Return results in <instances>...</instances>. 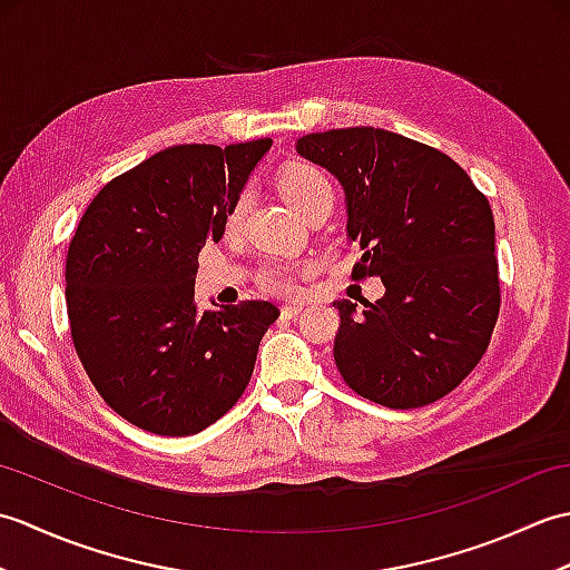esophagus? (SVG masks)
<instances>
[{
    "label": "esophagus",
    "mask_w": 570,
    "mask_h": 570,
    "mask_svg": "<svg viewBox=\"0 0 570 570\" xmlns=\"http://www.w3.org/2000/svg\"><path fill=\"white\" fill-rule=\"evenodd\" d=\"M301 311H304V308H301L298 304H294V306H284V308H282L284 318H298V316H301Z\"/></svg>",
    "instance_id": "esophagus-1"
}]
</instances>
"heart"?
<instances>
[{
  "label": "heart",
  "mask_w": 570,
  "mask_h": 570,
  "mask_svg": "<svg viewBox=\"0 0 570 570\" xmlns=\"http://www.w3.org/2000/svg\"><path fill=\"white\" fill-rule=\"evenodd\" d=\"M278 188H282V196L286 203L304 215L308 208L318 203H333V186L331 178L325 176L318 166L311 164H294L288 166L286 171L278 178ZM247 210V193L235 200L233 210L227 215V225L235 227L239 225L242 215ZM262 284L269 288L272 294H294L296 292V276L294 269L286 264H269L262 272Z\"/></svg>",
  "instance_id": "1"
}]
</instances>
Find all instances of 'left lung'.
<instances>
[{"instance_id":"1","label":"left lung","mask_w":570,"mask_h":570,"mask_svg":"<svg viewBox=\"0 0 570 570\" xmlns=\"http://www.w3.org/2000/svg\"><path fill=\"white\" fill-rule=\"evenodd\" d=\"M296 151L341 180L355 278L380 276L384 296L335 301L333 357L345 384L390 409L439 402L490 345L500 316L494 217L451 156L374 127L306 135Z\"/></svg>"}]
</instances>
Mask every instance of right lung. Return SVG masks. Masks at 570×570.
<instances>
[{"instance_id": "right-lung-1", "label": "right lung", "mask_w": 570, "mask_h": 570, "mask_svg": "<svg viewBox=\"0 0 570 570\" xmlns=\"http://www.w3.org/2000/svg\"><path fill=\"white\" fill-rule=\"evenodd\" d=\"M272 139L178 144L112 178L82 213L66 259L76 353L107 406L159 435L208 429L247 390L269 301L198 311L205 242Z\"/></svg>"}]
</instances>
